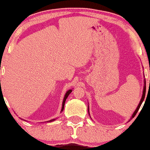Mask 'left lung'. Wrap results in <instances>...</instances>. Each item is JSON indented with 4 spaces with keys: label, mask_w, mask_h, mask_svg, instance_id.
Masks as SVG:
<instances>
[{
    "label": "left lung",
    "mask_w": 150,
    "mask_h": 150,
    "mask_svg": "<svg viewBox=\"0 0 150 150\" xmlns=\"http://www.w3.org/2000/svg\"><path fill=\"white\" fill-rule=\"evenodd\" d=\"M145 93H146V81H145V79H144V86L143 95H142V98H141L140 103H139V104L138 105L137 108H136V110H135V112H133V115H132V117H131V119H132V118H133V117H134L135 116H136V113H137V112H138V111H139V108H140L141 105H142V103H143V101H144V98H145ZM88 111H89V109H88Z\"/></svg>",
    "instance_id": "8db88e82"
}]
</instances>
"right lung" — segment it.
<instances>
[{
  "label": "right lung",
  "instance_id": "1",
  "mask_svg": "<svg viewBox=\"0 0 150 150\" xmlns=\"http://www.w3.org/2000/svg\"><path fill=\"white\" fill-rule=\"evenodd\" d=\"M71 92H72V90H68L67 92H66V95H65V96H64V98H63V105H62V109H61V112H63V109H64V105H65V102H66V98H67L68 96H69V94H70V93H71ZM54 120H54H54H51L48 121V122H52V121H54Z\"/></svg>",
  "mask_w": 150,
  "mask_h": 150
}]
</instances>
